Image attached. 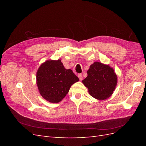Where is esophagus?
I'll return each mask as SVG.
<instances>
[{
  "instance_id": "obj_1",
  "label": "esophagus",
  "mask_w": 146,
  "mask_h": 146,
  "mask_svg": "<svg viewBox=\"0 0 146 146\" xmlns=\"http://www.w3.org/2000/svg\"><path fill=\"white\" fill-rule=\"evenodd\" d=\"M78 77L79 78V79H80V81L83 80V76H82V75L81 74H79L78 75Z\"/></svg>"
}]
</instances>
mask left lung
<instances>
[{
    "mask_svg": "<svg viewBox=\"0 0 146 146\" xmlns=\"http://www.w3.org/2000/svg\"><path fill=\"white\" fill-rule=\"evenodd\" d=\"M87 74V77L82 80V83L88 88L92 97L104 100L112 95L117 82L113 68L107 64L94 62L90 66Z\"/></svg>",
    "mask_w": 146,
    "mask_h": 146,
    "instance_id": "8db88e82",
    "label": "left lung"
}]
</instances>
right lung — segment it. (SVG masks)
I'll use <instances>...</instances> for the list:
<instances>
[{
	"mask_svg": "<svg viewBox=\"0 0 146 146\" xmlns=\"http://www.w3.org/2000/svg\"><path fill=\"white\" fill-rule=\"evenodd\" d=\"M78 80L71 69L64 68L60 60H47L36 73L39 93L51 103L60 102L68 93L70 86Z\"/></svg>",
	"mask_w": 146,
	"mask_h": 146,
	"instance_id": "right-lung-1",
	"label": "right lung"
}]
</instances>
